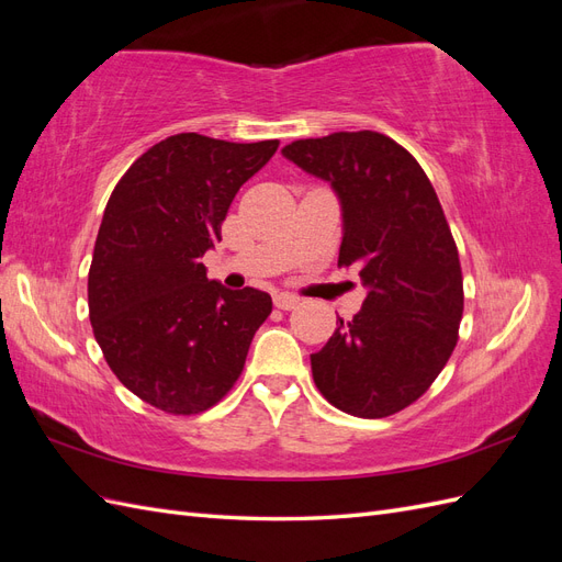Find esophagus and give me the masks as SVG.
Segmentation results:
<instances>
[{
	"instance_id": "34e87169",
	"label": "esophagus",
	"mask_w": 562,
	"mask_h": 562,
	"mask_svg": "<svg viewBox=\"0 0 562 562\" xmlns=\"http://www.w3.org/2000/svg\"><path fill=\"white\" fill-rule=\"evenodd\" d=\"M297 304H300V297L293 295V293H277V295H274V307H277V310L291 312V310L297 307Z\"/></svg>"
}]
</instances>
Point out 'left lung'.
<instances>
[{
    "label": "left lung",
    "instance_id": "1",
    "mask_svg": "<svg viewBox=\"0 0 562 562\" xmlns=\"http://www.w3.org/2000/svg\"><path fill=\"white\" fill-rule=\"evenodd\" d=\"M283 157L330 182L342 206L339 267H356L361 312L312 353L314 382L342 413L389 417L431 386L459 337L464 285L434 184L417 159L375 131L285 145Z\"/></svg>",
    "mask_w": 562,
    "mask_h": 562
}]
</instances>
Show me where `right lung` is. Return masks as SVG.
I'll list each match as a JSON object with an SVG mask.
<instances>
[{
    "label": "right lung",
    "mask_w": 562,
    "mask_h": 562,
    "mask_svg": "<svg viewBox=\"0 0 562 562\" xmlns=\"http://www.w3.org/2000/svg\"><path fill=\"white\" fill-rule=\"evenodd\" d=\"M277 147L178 133L135 159L108 201L89 269L93 335L119 382L168 415L223 398L271 314L269 293L229 291L201 258Z\"/></svg>",
    "instance_id": "add662e5"
}]
</instances>
